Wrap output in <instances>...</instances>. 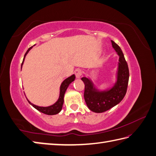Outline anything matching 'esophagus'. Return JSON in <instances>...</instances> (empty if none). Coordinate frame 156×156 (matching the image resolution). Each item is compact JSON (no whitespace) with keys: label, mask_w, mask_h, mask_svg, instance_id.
<instances>
[{"label":"esophagus","mask_w":156,"mask_h":156,"mask_svg":"<svg viewBox=\"0 0 156 156\" xmlns=\"http://www.w3.org/2000/svg\"><path fill=\"white\" fill-rule=\"evenodd\" d=\"M82 70L80 69H76L75 70V72H74L75 75H76V77L77 78H80L81 75H82Z\"/></svg>","instance_id":"1"}]
</instances>
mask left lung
Wrapping results in <instances>:
<instances>
[{
	"label": "left lung",
	"mask_w": 156,
	"mask_h": 156,
	"mask_svg": "<svg viewBox=\"0 0 156 156\" xmlns=\"http://www.w3.org/2000/svg\"><path fill=\"white\" fill-rule=\"evenodd\" d=\"M113 48L119 56L117 80L112 88L100 90L94 87L92 80L87 77L81 80L84 83V97L88 108L95 113H102L118 105L126 93L129 79V70L122 51L119 46L111 41Z\"/></svg>",
	"instance_id": "left-lung-1"
}]
</instances>
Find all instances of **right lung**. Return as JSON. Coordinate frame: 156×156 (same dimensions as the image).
I'll use <instances>...</instances> for the list:
<instances>
[{"instance_id": "right-lung-1", "label": "right lung", "mask_w": 156, "mask_h": 156, "mask_svg": "<svg viewBox=\"0 0 156 156\" xmlns=\"http://www.w3.org/2000/svg\"><path fill=\"white\" fill-rule=\"evenodd\" d=\"M32 48V47L29 48L28 49H27V51H26L25 55H24V57H23L22 63H21V68H22L23 63V62H24V59H25V58H26V55L28 53V52L30 51V50ZM75 78H76L75 75L73 74L71 76L68 77V78H66L65 80L63 81V82L60 86V93H59V99H58V100L57 101V102L55 103L53 105L48 106V107H40V106L33 104V103H32L28 99L26 98L27 100V101H28L30 104L32 105L35 109H37V110H38L39 112L43 113V114H47V115H55V114H57L58 113H59L61 112V110H62V109L63 101H64V100H63L64 94H65V93H66V91L67 90V88H68L69 84H71L72 82L75 80Z\"/></svg>"}]
</instances>
